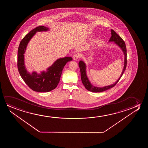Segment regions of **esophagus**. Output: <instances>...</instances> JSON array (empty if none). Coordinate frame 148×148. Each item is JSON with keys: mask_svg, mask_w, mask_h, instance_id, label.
<instances>
[{"mask_svg": "<svg viewBox=\"0 0 148 148\" xmlns=\"http://www.w3.org/2000/svg\"><path fill=\"white\" fill-rule=\"evenodd\" d=\"M79 57H80V55H78V54H75L73 56V60L76 61V60H77V59L79 58Z\"/></svg>", "mask_w": 148, "mask_h": 148, "instance_id": "obj_1", "label": "esophagus"}]
</instances>
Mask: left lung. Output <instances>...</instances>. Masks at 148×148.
<instances>
[{
	"label": "left lung",
	"mask_w": 148,
	"mask_h": 148,
	"mask_svg": "<svg viewBox=\"0 0 148 148\" xmlns=\"http://www.w3.org/2000/svg\"><path fill=\"white\" fill-rule=\"evenodd\" d=\"M111 35L112 36L110 39L109 41H114L116 44H117L119 47H120V48L122 49V50L124 54V65L123 70L122 71L121 75L120 76L119 78L118 79V80H117L115 83L113 84L109 85V86H106L103 87H95L91 84L87 78L86 73V65H85V63H84L83 61H80L79 62V66L80 70L82 82L83 83V85H84L85 88L91 92H102V91L107 90L108 89H110L112 87H113L114 86H115L116 85V84L118 82V81H119L122 76L123 74L124 71H125L126 65H127V53H126L127 51H126L125 43L121 37L119 36L112 29L111 30Z\"/></svg>",
	"instance_id": "8db88e82"
}]
</instances>
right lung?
Segmentation results:
<instances>
[{"label":"right lung","instance_id":"right-lung-1","mask_svg":"<svg viewBox=\"0 0 148 148\" xmlns=\"http://www.w3.org/2000/svg\"><path fill=\"white\" fill-rule=\"evenodd\" d=\"M49 30V28L43 26L37 27L31 31L23 38L19 45L18 51V69L21 76L31 89L37 92H48L55 89L59 84L63 68L71 57H65L57 60L52 66L49 67L47 72L43 71L38 74L33 72H28L24 64V54L27 45L36 32Z\"/></svg>","mask_w":148,"mask_h":148}]
</instances>
